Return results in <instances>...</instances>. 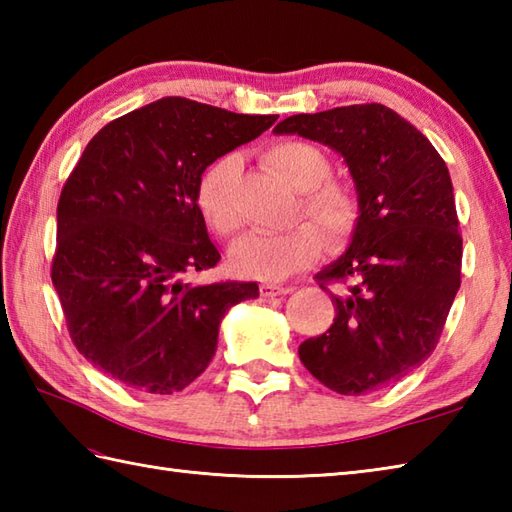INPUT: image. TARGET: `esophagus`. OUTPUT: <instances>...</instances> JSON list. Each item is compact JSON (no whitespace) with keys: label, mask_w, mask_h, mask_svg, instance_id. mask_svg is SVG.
<instances>
[{"label":"esophagus","mask_w":512,"mask_h":512,"mask_svg":"<svg viewBox=\"0 0 512 512\" xmlns=\"http://www.w3.org/2000/svg\"><path fill=\"white\" fill-rule=\"evenodd\" d=\"M259 292H262V297L273 299V297L288 295V292H292V288H290V286H279V284H262V288H259Z\"/></svg>","instance_id":"esophagus-1"}]
</instances>
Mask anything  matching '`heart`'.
<instances>
[{
    "instance_id": "b5f03b06",
    "label": "heart",
    "mask_w": 512,
    "mask_h": 512,
    "mask_svg": "<svg viewBox=\"0 0 512 512\" xmlns=\"http://www.w3.org/2000/svg\"><path fill=\"white\" fill-rule=\"evenodd\" d=\"M266 158L292 187L301 191V209L321 228L330 244H341L358 224V204L350 191L330 178V160L319 147L301 140H281L266 149ZM242 173V158L226 154L206 167L198 182L200 215L217 235H233L242 217L235 206V184ZM312 224L303 222L286 233H253L231 253L237 275L259 281H281L317 262L323 239Z\"/></svg>"
}]
</instances>
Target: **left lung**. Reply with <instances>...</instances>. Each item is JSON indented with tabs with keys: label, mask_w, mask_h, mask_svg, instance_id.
Segmentation results:
<instances>
[{
	"label": "left lung",
	"mask_w": 512,
	"mask_h": 512,
	"mask_svg": "<svg viewBox=\"0 0 512 512\" xmlns=\"http://www.w3.org/2000/svg\"><path fill=\"white\" fill-rule=\"evenodd\" d=\"M273 132L343 156L358 202L350 246L317 275L323 290L339 284L334 323L299 345L301 363L336 394L383 389L436 350L460 290L449 169L427 136L380 103L295 114Z\"/></svg>",
	"instance_id": "1"
}]
</instances>
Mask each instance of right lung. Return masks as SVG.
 I'll use <instances>...</instances> for the list:
<instances>
[{
  "instance_id": "1",
  "label": "right lung",
  "mask_w": 512,
  "mask_h": 512,
  "mask_svg": "<svg viewBox=\"0 0 512 512\" xmlns=\"http://www.w3.org/2000/svg\"><path fill=\"white\" fill-rule=\"evenodd\" d=\"M277 114H235L167 96L107 123L85 147L57 206L52 284L72 341L103 374L173 394L211 363L224 314L255 281L184 284L220 262L198 182Z\"/></svg>"
}]
</instances>
